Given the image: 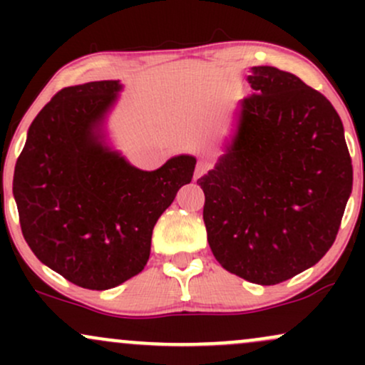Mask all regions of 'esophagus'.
<instances>
[{
	"label": "esophagus",
	"mask_w": 365,
	"mask_h": 365,
	"mask_svg": "<svg viewBox=\"0 0 365 365\" xmlns=\"http://www.w3.org/2000/svg\"><path fill=\"white\" fill-rule=\"evenodd\" d=\"M207 170H209L207 163H206V161H199V163H197V166H195V175H194V178H195V180L200 178L204 173H206Z\"/></svg>",
	"instance_id": "34e87169"
}]
</instances>
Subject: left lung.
<instances>
[{"label":"left lung","instance_id":"obj_1","mask_svg":"<svg viewBox=\"0 0 365 365\" xmlns=\"http://www.w3.org/2000/svg\"><path fill=\"white\" fill-rule=\"evenodd\" d=\"M252 94L215 168L197 180L216 261L257 284L319 262L351 194L343 123L321 92L274 66H252Z\"/></svg>","mask_w":365,"mask_h":365}]
</instances>
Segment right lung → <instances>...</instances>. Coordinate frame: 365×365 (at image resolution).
I'll list each match as a JSON object with an SVG mask.
<instances>
[{
  "mask_svg": "<svg viewBox=\"0 0 365 365\" xmlns=\"http://www.w3.org/2000/svg\"><path fill=\"white\" fill-rule=\"evenodd\" d=\"M120 81L65 87L29 127L14 173L25 242L41 262L89 290H108L148 264L159 216L197 159L180 154L161 168L132 166L106 142L104 121Z\"/></svg>",
  "mask_w": 365,
  "mask_h": 365,
  "instance_id": "right-lung-1",
  "label": "right lung"
}]
</instances>
